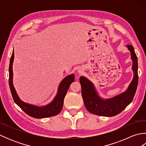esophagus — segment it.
<instances>
[{"mask_svg":"<svg viewBox=\"0 0 146 146\" xmlns=\"http://www.w3.org/2000/svg\"><path fill=\"white\" fill-rule=\"evenodd\" d=\"M78 72L79 74H83V72H84V68L83 67H79L78 68Z\"/></svg>","mask_w":146,"mask_h":146,"instance_id":"1","label":"esophagus"}]
</instances>
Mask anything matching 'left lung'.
Wrapping results in <instances>:
<instances>
[{"label":"left lung","mask_w":146,"mask_h":146,"mask_svg":"<svg viewBox=\"0 0 146 146\" xmlns=\"http://www.w3.org/2000/svg\"><path fill=\"white\" fill-rule=\"evenodd\" d=\"M127 46L131 52L134 77L125 92L113 98L103 99L98 95L93 83L84 76L80 77L83 100L86 108L90 113L99 116H115L124 110L132 101L138 84L137 58L134 47L132 45Z\"/></svg>","instance_id":"1"}]
</instances>
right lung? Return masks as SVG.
Instances as JSON below:
<instances>
[{"instance_id": "right-lung-1", "label": "right lung", "mask_w": 146, "mask_h": 146, "mask_svg": "<svg viewBox=\"0 0 146 146\" xmlns=\"http://www.w3.org/2000/svg\"><path fill=\"white\" fill-rule=\"evenodd\" d=\"M14 58V53L13 51L11 57L10 64H9V83L12 96L13 97L15 103L28 115L33 118H36V119H42V118L52 117L60 113L62 110V108H63L64 98L66 96L68 90L71 83L75 82L74 74H71V75L67 76L62 80L58 86L57 94L51 103L43 107L36 106V105L27 104L22 101L17 94L13 85V83H12V78H13L12 64H13Z\"/></svg>"}]
</instances>
